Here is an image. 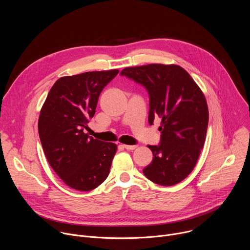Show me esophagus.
<instances>
[{
	"mask_svg": "<svg viewBox=\"0 0 250 250\" xmlns=\"http://www.w3.org/2000/svg\"><path fill=\"white\" fill-rule=\"evenodd\" d=\"M124 147L125 149H127V150H133V149H135L137 147V146H127V145H125Z\"/></svg>",
	"mask_w": 250,
	"mask_h": 250,
	"instance_id": "esophagus-1",
	"label": "esophagus"
}]
</instances>
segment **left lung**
I'll return each mask as SVG.
<instances>
[{
  "label": "left lung",
  "instance_id": "8db88e82",
  "mask_svg": "<svg viewBox=\"0 0 250 250\" xmlns=\"http://www.w3.org/2000/svg\"><path fill=\"white\" fill-rule=\"evenodd\" d=\"M121 75L146 89L149 125L157 116L162 119L160 142L148 146L153 159L142 170L144 174L161 186L178 184L196 166L205 144L208 110L203 92L178 65L127 67Z\"/></svg>",
  "mask_w": 250,
  "mask_h": 250
}]
</instances>
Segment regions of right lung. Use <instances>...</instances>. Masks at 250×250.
<instances>
[{
	"mask_svg": "<svg viewBox=\"0 0 250 250\" xmlns=\"http://www.w3.org/2000/svg\"><path fill=\"white\" fill-rule=\"evenodd\" d=\"M119 70L95 71L58 79L50 89L39 119V133L49 165L62 181L91 191L109 176L117 146L84 132L94 117L103 89Z\"/></svg>",
	"mask_w": 250,
	"mask_h": 250,
	"instance_id": "add662e5",
	"label": "right lung"
}]
</instances>
